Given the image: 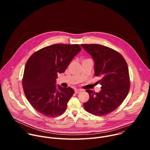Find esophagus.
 <instances>
[{
	"mask_svg": "<svg viewBox=\"0 0 150 150\" xmlns=\"http://www.w3.org/2000/svg\"><path fill=\"white\" fill-rule=\"evenodd\" d=\"M81 91H82V90H81V89H76V90H75V93L76 94H78V93H81Z\"/></svg>",
	"mask_w": 150,
	"mask_h": 150,
	"instance_id": "34e87169",
	"label": "esophagus"
}]
</instances>
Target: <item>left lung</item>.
I'll list each match as a JSON object with an SVG mask.
<instances>
[{"label": "left lung", "mask_w": 150, "mask_h": 150, "mask_svg": "<svg viewBox=\"0 0 150 150\" xmlns=\"http://www.w3.org/2000/svg\"><path fill=\"white\" fill-rule=\"evenodd\" d=\"M94 61V75L101 77L98 82L101 90L95 93L86 91L90 95L83 108L96 116H105L115 111L122 103L130 89V79L127 63L117 51L103 45H81Z\"/></svg>", "instance_id": "left-lung-1"}]
</instances>
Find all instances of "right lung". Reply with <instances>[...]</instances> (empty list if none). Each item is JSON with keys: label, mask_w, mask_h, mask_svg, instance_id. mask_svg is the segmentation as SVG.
<instances>
[{"label": "right lung", "mask_w": 150, "mask_h": 150, "mask_svg": "<svg viewBox=\"0 0 150 150\" xmlns=\"http://www.w3.org/2000/svg\"><path fill=\"white\" fill-rule=\"evenodd\" d=\"M81 50L79 45L56 44L35 52L27 60L23 87L27 99L40 113L53 117L65 112L74 90L60 85L57 88L56 79Z\"/></svg>", "instance_id": "right-lung-1"}]
</instances>
